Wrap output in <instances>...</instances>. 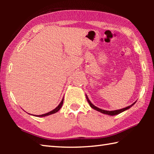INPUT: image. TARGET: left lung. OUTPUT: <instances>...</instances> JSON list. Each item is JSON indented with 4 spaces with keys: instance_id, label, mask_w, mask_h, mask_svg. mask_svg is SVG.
Here are the masks:
<instances>
[{
    "instance_id": "8db88e82",
    "label": "left lung",
    "mask_w": 154,
    "mask_h": 154,
    "mask_svg": "<svg viewBox=\"0 0 154 154\" xmlns=\"http://www.w3.org/2000/svg\"><path fill=\"white\" fill-rule=\"evenodd\" d=\"M85 96H86V99H87L88 103H89L90 106L91 107H92V109H95V110L98 111H99V112H100V113H102L106 114V115H109V116H116V115H118V114H119V113H122V112H124V111H125L128 110V109H129L130 107H131V106H133V105H134V104L136 103V102H134L133 104H132L131 105H130V106H126V108L121 109H118V110H115V111H106V110H103V109H100V108H98V107H97V106H96L95 105H94L93 104H92V103H91V101L89 100V98H88V96L85 95Z\"/></svg>"
}]
</instances>
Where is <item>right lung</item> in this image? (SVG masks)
<instances>
[{
  "label": "right lung",
  "instance_id": "obj_1",
  "mask_svg": "<svg viewBox=\"0 0 154 154\" xmlns=\"http://www.w3.org/2000/svg\"><path fill=\"white\" fill-rule=\"evenodd\" d=\"M63 101H64V98L62 99V100H61V102H60V103L59 104V105H58V106H57V107H56L55 109H54V110H52V111H49V112H48V113H45V114H42V115H40V116H35V115H34V116H37V117H45V116H49V115H51V114H54V113H56V112H58L60 109H61V107H62V104H63ZM29 114V113H28Z\"/></svg>",
  "mask_w": 154,
  "mask_h": 154
}]
</instances>
